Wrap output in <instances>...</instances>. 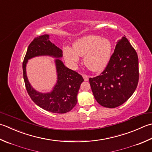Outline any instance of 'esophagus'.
Listing matches in <instances>:
<instances>
[{
    "label": "esophagus",
    "instance_id": "obj_1",
    "mask_svg": "<svg viewBox=\"0 0 152 152\" xmlns=\"http://www.w3.org/2000/svg\"><path fill=\"white\" fill-rule=\"evenodd\" d=\"M82 76H83V78H84V79L85 81H88V80H89L88 76V75H86V74H82Z\"/></svg>",
    "mask_w": 152,
    "mask_h": 152
}]
</instances>
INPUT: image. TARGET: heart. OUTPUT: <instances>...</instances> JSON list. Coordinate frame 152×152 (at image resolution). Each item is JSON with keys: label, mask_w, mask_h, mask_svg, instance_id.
<instances>
[{"label": "heart", "mask_w": 152, "mask_h": 152, "mask_svg": "<svg viewBox=\"0 0 152 152\" xmlns=\"http://www.w3.org/2000/svg\"><path fill=\"white\" fill-rule=\"evenodd\" d=\"M111 43L107 39L98 35H88L73 45V49L64 47V58L71 64L78 61V56H84V64L89 70L99 72L106 67L111 55Z\"/></svg>", "instance_id": "1"}]
</instances>
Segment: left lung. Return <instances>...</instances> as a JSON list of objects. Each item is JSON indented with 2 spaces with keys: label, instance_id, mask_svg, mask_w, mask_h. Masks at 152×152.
I'll return each instance as SVG.
<instances>
[{
  "label": "left lung",
  "instance_id": "left-lung-1",
  "mask_svg": "<svg viewBox=\"0 0 152 152\" xmlns=\"http://www.w3.org/2000/svg\"><path fill=\"white\" fill-rule=\"evenodd\" d=\"M139 80L137 53L125 35L115 47L100 75L89 78L98 103L108 108L121 105L136 90Z\"/></svg>",
  "mask_w": 152,
  "mask_h": 152
}]
</instances>
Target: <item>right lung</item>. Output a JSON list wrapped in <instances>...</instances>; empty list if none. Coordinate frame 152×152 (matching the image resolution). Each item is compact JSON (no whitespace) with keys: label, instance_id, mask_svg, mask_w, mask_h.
Returning a JSON list of instances; mask_svg holds the SVG:
<instances>
[{"label":"right lung","instance_id":"1","mask_svg":"<svg viewBox=\"0 0 152 152\" xmlns=\"http://www.w3.org/2000/svg\"><path fill=\"white\" fill-rule=\"evenodd\" d=\"M39 55H50L60 58L62 56V50L50 42L48 35L34 39L29 45L22 63L26 90L33 102L41 108L54 113H66L76 105L77 95L84 78L76 71L65 66L61 60L56 59L55 62L58 80L54 90L48 94L36 91L28 82L26 65L28 59Z\"/></svg>","mask_w":152,"mask_h":152}]
</instances>
